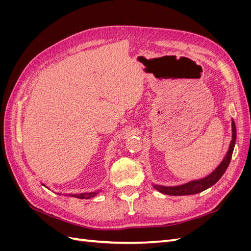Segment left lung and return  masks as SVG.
Returning <instances> with one entry per match:
<instances>
[{
	"label": "left lung",
	"mask_w": 251,
	"mask_h": 251,
	"mask_svg": "<svg viewBox=\"0 0 251 251\" xmlns=\"http://www.w3.org/2000/svg\"><path fill=\"white\" fill-rule=\"evenodd\" d=\"M231 130H232V139L230 141L228 151H227V153L222 160V162L220 163L216 168V170L212 173H210L208 176L204 177L202 179H199V180L189 181V182H187V183L177 185V186H163V185L153 184L154 188H156L157 191H159L162 194H165V195L185 196V195L199 194V193L205 191V189H207L208 187L216 184L219 181V179L223 176V174L225 173L226 169L228 168L230 159L232 156L235 139H237V130H235V125H234L233 119L231 120Z\"/></svg>",
	"instance_id": "8db88e82"
}]
</instances>
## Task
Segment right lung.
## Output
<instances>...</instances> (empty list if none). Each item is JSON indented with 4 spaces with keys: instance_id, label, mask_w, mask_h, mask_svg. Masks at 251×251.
Segmentation results:
<instances>
[{
    "instance_id": "obj_1",
    "label": "right lung",
    "mask_w": 251,
    "mask_h": 251,
    "mask_svg": "<svg viewBox=\"0 0 251 251\" xmlns=\"http://www.w3.org/2000/svg\"><path fill=\"white\" fill-rule=\"evenodd\" d=\"M44 186H46L45 184H42ZM47 187V186H46ZM100 192H91V193H81V194H65V196H71L74 197V198H78V199H90L93 198Z\"/></svg>"
}]
</instances>
